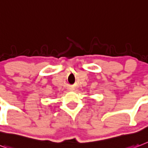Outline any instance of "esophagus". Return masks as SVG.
Listing matches in <instances>:
<instances>
[{
    "label": "esophagus",
    "instance_id": "obj_1",
    "mask_svg": "<svg viewBox=\"0 0 148 148\" xmlns=\"http://www.w3.org/2000/svg\"><path fill=\"white\" fill-rule=\"evenodd\" d=\"M74 88H69V91H74Z\"/></svg>",
    "mask_w": 148,
    "mask_h": 148
}]
</instances>
